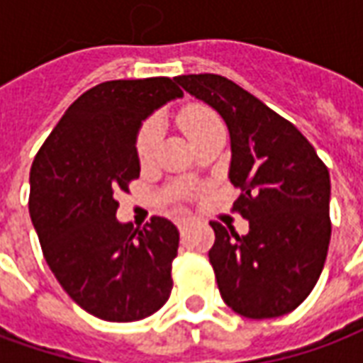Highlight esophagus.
<instances>
[{"label": "esophagus", "instance_id": "esophagus-1", "mask_svg": "<svg viewBox=\"0 0 363 363\" xmlns=\"http://www.w3.org/2000/svg\"><path fill=\"white\" fill-rule=\"evenodd\" d=\"M191 220V216H179V218H176V224H178V228H185Z\"/></svg>", "mask_w": 363, "mask_h": 363}]
</instances>
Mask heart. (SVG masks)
Here are the masks:
<instances>
[{
	"mask_svg": "<svg viewBox=\"0 0 363 363\" xmlns=\"http://www.w3.org/2000/svg\"><path fill=\"white\" fill-rule=\"evenodd\" d=\"M178 123L191 143H197L201 137H205L214 129H222L220 118L216 116L213 108H208L205 104L185 106L184 110L178 113ZM156 143H158V125H156V121H145L141 129H139V133H137V139H135V150H137V156H139L141 162L149 160L152 156Z\"/></svg>",
	"mask_w": 363,
	"mask_h": 363,
	"instance_id": "1",
	"label": "heart"
}]
</instances>
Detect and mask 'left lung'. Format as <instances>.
<instances>
[{
  "label": "left lung",
  "mask_w": 363,
  "mask_h": 363,
  "mask_svg": "<svg viewBox=\"0 0 363 363\" xmlns=\"http://www.w3.org/2000/svg\"><path fill=\"white\" fill-rule=\"evenodd\" d=\"M176 83L220 113L230 131L232 211L250 220L240 236L213 220L208 261L226 306L247 319L286 315L321 277L330 242L329 170L298 127L240 84L214 73Z\"/></svg>",
  "instance_id": "1"
}]
</instances>
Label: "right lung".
Returning a JSON list of instances; mask_svg holds the SVG:
<instances>
[{
    "mask_svg": "<svg viewBox=\"0 0 363 363\" xmlns=\"http://www.w3.org/2000/svg\"><path fill=\"white\" fill-rule=\"evenodd\" d=\"M184 94L170 77L106 81L67 108L30 168L28 211L48 267L77 306L112 323L152 315L172 292L179 232L116 218V193L139 178L141 121Z\"/></svg>",
    "mask_w": 363,
    "mask_h": 363,
    "instance_id": "right-lung-1",
    "label": "right lung"
}]
</instances>
